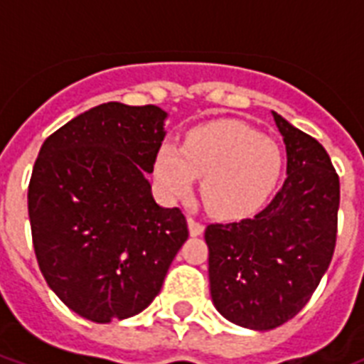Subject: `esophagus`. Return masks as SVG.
Instances as JSON below:
<instances>
[{
	"label": "esophagus",
	"instance_id": "34e87169",
	"mask_svg": "<svg viewBox=\"0 0 364 364\" xmlns=\"http://www.w3.org/2000/svg\"><path fill=\"white\" fill-rule=\"evenodd\" d=\"M188 232H191V236H200V234L204 232V225L196 221L194 217H188Z\"/></svg>",
	"mask_w": 364,
	"mask_h": 364
}]
</instances>
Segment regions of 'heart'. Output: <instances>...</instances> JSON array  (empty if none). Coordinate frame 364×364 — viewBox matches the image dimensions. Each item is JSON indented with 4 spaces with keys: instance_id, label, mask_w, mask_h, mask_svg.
<instances>
[{
    "instance_id": "heart-1",
    "label": "heart",
    "mask_w": 364,
    "mask_h": 364,
    "mask_svg": "<svg viewBox=\"0 0 364 364\" xmlns=\"http://www.w3.org/2000/svg\"><path fill=\"white\" fill-rule=\"evenodd\" d=\"M282 173V151L268 136L240 121H215L187 134L183 147L162 143L154 177L168 198L193 193L196 176L211 213L240 219L259 211Z\"/></svg>"
}]
</instances>
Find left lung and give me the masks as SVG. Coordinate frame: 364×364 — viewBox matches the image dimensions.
Listing matches in <instances>:
<instances>
[{"mask_svg": "<svg viewBox=\"0 0 364 364\" xmlns=\"http://www.w3.org/2000/svg\"><path fill=\"white\" fill-rule=\"evenodd\" d=\"M287 149V177L251 219L213 223L210 289L221 316L240 327L270 331L293 319L321 282L338 230L340 179L316 137L272 113Z\"/></svg>", "mask_w": 364, "mask_h": 364, "instance_id": "1", "label": "left lung"}]
</instances>
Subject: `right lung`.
I'll return each instance as SVG.
<instances>
[{
  "label": "right lung",
  "instance_id": "right-lung-1",
  "mask_svg": "<svg viewBox=\"0 0 364 364\" xmlns=\"http://www.w3.org/2000/svg\"><path fill=\"white\" fill-rule=\"evenodd\" d=\"M156 105H96L41 145L30 187L31 240L48 287L94 323L145 310L188 238L179 208H160L147 173L164 139Z\"/></svg>",
  "mask_w": 364,
  "mask_h": 364
}]
</instances>
